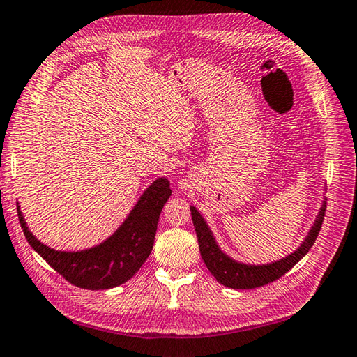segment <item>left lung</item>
<instances>
[{"label": "left lung", "mask_w": 357, "mask_h": 357, "mask_svg": "<svg viewBox=\"0 0 357 357\" xmlns=\"http://www.w3.org/2000/svg\"><path fill=\"white\" fill-rule=\"evenodd\" d=\"M325 204L327 201H322V207L319 213L316 216V221L310 229L308 234L305 236L304 242L294 250L293 253L282 257V259L270 262V264H244L239 261H234L233 257L225 255L221 247L211 233L210 227L207 225L206 219L198 211L196 207H190L192 210V219L195 225L196 236H198L199 252L204 262H206L207 268L211 275L216 278L218 282L229 288H238V290H248V288H257L262 285H267L273 280L284 276L288 270H291L296 264H298L302 257H304L308 250L313 247L314 241L319 234L322 227V221L325 216Z\"/></svg>", "instance_id": "left-lung-1"}]
</instances>
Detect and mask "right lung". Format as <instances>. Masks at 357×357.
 I'll return each instance as SVG.
<instances>
[{
	"label": "right lung",
	"instance_id": "add662e5",
	"mask_svg": "<svg viewBox=\"0 0 357 357\" xmlns=\"http://www.w3.org/2000/svg\"><path fill=\"white\" fill-rule=\"evenodd\" d=\"M170 195L169 179L158 178L112 236L79 252H61L44 245L30 233L20 206L18 218L30 247L66 280L86 290H109L127 282L146 262L153 248L159 215Z\"/></svg>",
	"mask_w": 357,
	"mask_h": 357
}]
</instances>
